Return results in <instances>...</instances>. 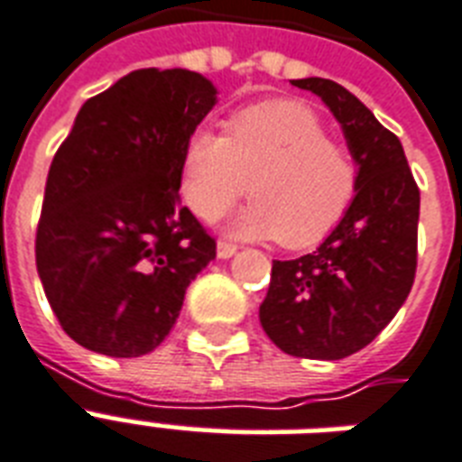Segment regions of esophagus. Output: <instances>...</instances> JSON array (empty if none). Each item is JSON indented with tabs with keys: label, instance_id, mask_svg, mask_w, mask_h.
<instances>
[{
	"label": "esophagus",
	"instance_id": "34e87169",
	"mask_svg": "<svg viewBox=\"0 0 462 462\" xmlns=\"http://www.w3.org/2000/svg\"><path fill=\"white\" fill-rule=\"evenodd\" d=\"M235 252H237V245L225 242V239L217 242V259H230V256H235Z\"/></svg>",
	"mask_w": 462,
	"mask_h": 462
}]
</instances>
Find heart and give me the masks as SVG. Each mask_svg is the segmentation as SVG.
<instances>
[{
	"instance_id": "heart-1",
	"label": "heart",
	"mask_w": 462,
	"mask_h": 462,
	"mask_svg": "<svg viewBox=\"0 0 462 462\" xmlns=\"http://www.w3.org/2000/svg\"><path fill=\"white\" fill-rule=\"evenodd\" d=\"M180 189L189 208L208 223L246 191L254 201L235 216L232 232L302 249L343 220L357 191V165L328 141L307 105L271 100L235 112L227 136L208 126L189 134Z\"/></svg>"
}]
</instances>
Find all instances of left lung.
Masks as SVG:
<instances>
[{
  "label": "left lung",
  "mask_w": 462,
  "mask_h": 462,
  "mask_svg": "<svg viewBox=\"0 0 462 462\" xmlns=\"http://www.w3.org/2000/svg\"><path fill=\"white\" fill-rule=\"evenodd\" d=\"M290 83L333 112L357 165V191L316 252L273 261L259 319L292 357L343 359L372 343L412 290L420 189L398 136L350 90L316 76Z\"/></svg>",
  "instance_id": "left-lung-1"
}]
</instances>
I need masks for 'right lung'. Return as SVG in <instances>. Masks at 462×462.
Segmentation results:
<instances>
[{
    "label": "right lung",
    "instance_id": "right-lung-1",
    "mask_svg": "<svg viewBox=\"0 0 462 462\" xmlns=\"http://www.w3.org/2000/svg\"><path fill=\"white\" fill-rule=\"evenodd\" d=\"M187 69H139L90 97L54 153L35 235L47 302L71 340L110 357L155 350L216 239L180 206L189 134L217 100Z\"/></svg>",
    "mask_w": 462,
    "mask_h": 462
}]
</instances>
